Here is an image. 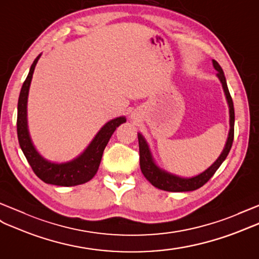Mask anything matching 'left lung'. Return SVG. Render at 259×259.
I'll list each match as a JSON object with an SVG mask.
<instances>
[{"mask_svg":"<svg viewBox=\"0 0 259 259\" xmlns=\"http://www.w3.org/2000/svg\"><path fill=\"white\" fill-rule=\"evenodd\" d=\"M213 67L218 71L217 77L222 83L223 91L226 98V102L229 105V112H230V131L229 136L226 140L225 146L223 148V151L219 156V158L214 161L212 165L205 169L203 172H201L193 177H180V176L174 175L171 172L166 171L165 169H161L157 163L155 162V159L151 154L149 145L145 140V137L141 134L137 133L138 135V145H140V165L143 175L145 176L151 185L154 187L160 189V190L170 191V192H186V191H193L197 189L202 187L204 184L210 180L212 176L215 174L219 167L222 165V162L228 157L233 140H234V122H235V114H234V105H233V101L231 98V94L228 88V83H226V79L222 68L218 64V61L212 60Z\"/></svg>","mask_w":259,"mask_h":259,"instance_id":"1","label":"left lung"}]
</instances>
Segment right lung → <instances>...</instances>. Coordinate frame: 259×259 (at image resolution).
I'll return each instance as SVG.
<instances>
[{"instance_id": "1", "label": "right lung", "mask_w": 259, "mask_h": 259, "mask_svg": "<svg viewBox=\"0 0 259 259\" xmlns=\"http://www.w3.org/2000/svg\"><path fill=\"white\" fill-rule=\"evenodd\" d=\"M40 55L36 57L33 65L30 66L26 80L24 81L17 103V137L18 143L26 157L35 175L40 180L49 185L72 187L85 184L90 181L97 174L102 155L108 145L112 134L119 125L126 122L125 116H118L105 123L98 134L94 136L83 153L74 159L66 162H53L47 160L37 151L31 141L27 125V99L31 79L35 67L38 62Z\"/></svg>"}]
</instances>
